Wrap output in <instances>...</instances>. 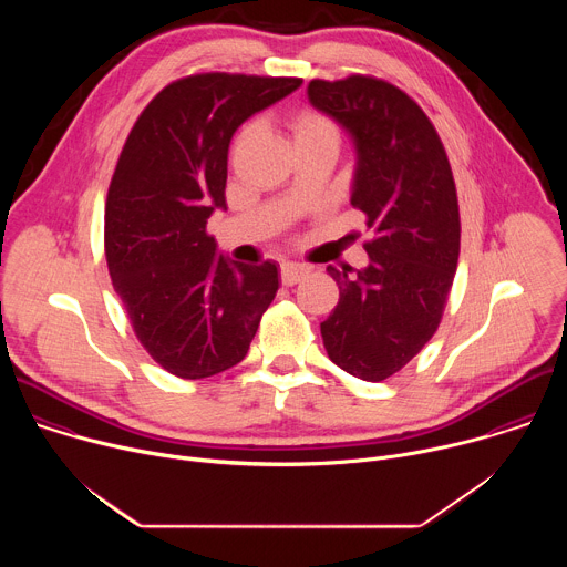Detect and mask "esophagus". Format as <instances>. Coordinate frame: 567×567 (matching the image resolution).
I'll return each instance as SVG.
<instances>
[{
	"label": "esophagus",
	"instance_id": "obj_1",
	"mask_svg": "<svg viewBox=\"0 0 567 567\" xmlns=\"http://www.w3.org/2000/svg\"><path fill=\"white\" fill-rule=\"evenodd\" d=\"M307 274H309V267L298 265V262H282V267H280L282 285H296V282H300Z\"/></svg>",
	"mask_w": 567,
	"mask_h": 567
}]
</instances>
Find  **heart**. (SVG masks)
I'll list each match as a JSON object with an SVG mask.
<instances>
[{
  "instance_id": "b5f03b06",
  "label": "heart",
  "mask_w": 567,
  "mask_h": 567,
  "mask_svg": "<svg viewBox=\"0 0 567 567\" xmlns=\"http://www.w3.org/2000/svg\"><path fill=\"white\" fill-rule=\"evenodd\" d=\"M251 132H254V127L241 130L235 145L239 147L241 143L249 141ZM291 132H293V141H305V138H316V136H337L334 123L311 110H302L291 118Z\"/></svg>"
}]
</instances>
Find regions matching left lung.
I'll return each mask as SVG.
<instances>
[{"label": "left lung", "mask_w": 567, "mask_h": 567, "mask_svg": "<svg viewBox=\"0 0 567 567\" xmlns=\"http://www.w3.org/2000/svg\"><path fill=\"white\" fill-rule=\"evenodd\" d=\"M309 103L352 138L350 204L365 215L368 267H330L339 305L320 322L328 357L383 381L435 334L460 256V210L444 145L422 107L385 80H311Z\"/></svg>", "instance_id": "1"}]
</instances>
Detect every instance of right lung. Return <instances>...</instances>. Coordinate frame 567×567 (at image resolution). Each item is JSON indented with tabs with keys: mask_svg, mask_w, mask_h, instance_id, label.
<instances>
[{
	"mask_svg": "<svg viewBox=\"0 0 567 567\" xmlns=\"http://www.w3.org/2000/svg\"><path fill=\"white\" fill-rule=\"evenodd\" d=\"M302 85L300 78L199 73L161 90L134 123L110 184L105 256L147 354L204 379L247 357L278 291V265L217 254L208 217L226 210L235 130Z\"/></svg>",
	"mask_w": 567,
	"mask_h": 567,
	"instance_id": "obj_1",
	"label": "right lung"
}]
</instances>
